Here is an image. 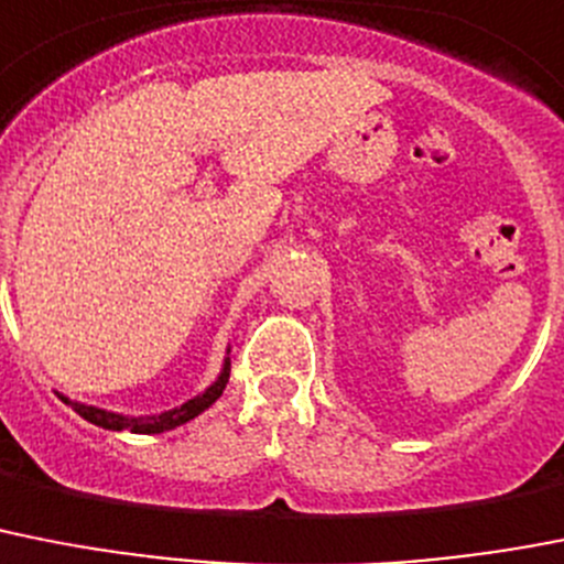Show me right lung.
Segmentation results:
<instances>
[{
	"mask_svg": "<svg viewBox=\"0 0 564 564\" xmlns=\"http://www.w3.org/2000/svg\"><path fill=\"white\" fill-rule=\"evenodd\" d=\"M228 377H230V359H225L223 373H219V379L210 384L208 391L199 393V397H194V399H187L185 405L173 408V411L159 413V416H122V413H110V411H102V408H94V405H79V402H70V399H65V397L62 399H65L67 405L74 408L76 413H79L82 420L94 422V425H99V427H108V431L165 433V431H173V427L185 425V422H191L194 416H199L205 408L214 405L216 399L223 397L225 384H228Z\"/></svg>",
	"mask_w": 564,
	"mask_h": 564,
	"instance_id": "add662e5",
	"label": "right lung"
}]
</instances>
